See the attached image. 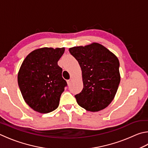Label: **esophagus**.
<instances>
[{"instance_id": "34e87169", "label": "esophagus", "mask_w": 148, "mask_h": 148, "mask_svg": "<svg viewBox=\"0 0 148 148\" xmlns=\"http://www.w3.org/2000/svg\"><path fill=\"white\" fill-rule=\"evenodd\" d=\"M72 82V79H68L66 81V82H67V83H68V85H70L71 83V82Z\"/></svg>"}]
</instances>
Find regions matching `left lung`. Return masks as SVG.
Returning <instances> with one entry per match:
<instances>
[{
  "mask_svg": "<svg viewBox=\"0 0 148 148\" xmlns=\"http://www.w3.org/2000/svg\"><path fill=\"white\" fill-rule=\"evenodd\" d=\"M82 69L83 88L75 95L77 103L88 111H99L113 100L120 82V63L114 53L100 44L69 48Z\"/></svg>",
  "mask_w": 148,
  "mask_h": 148,
  "instance_id": "obj_1",
  "label": "left lung"
}]
</instances>
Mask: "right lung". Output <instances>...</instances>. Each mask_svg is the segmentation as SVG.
I'll return each instance as SVG.
<instances>
[{"label": "right lung", "instance_id": "1", "mask_svg": "<svg viewBox=\"0 0 148 148\" xmlns=\"http://www.w3.org/2000/svg\"><path fill=\"white\" fill-rule=\"evenodd\" d=\"M65 48H41L26 56L18 73V85L24 100L34 111L48 113L59 106L67 86L58 61Z\"/></svg>", "mask_w": 148, "mask_h": 148}]
</instances>
